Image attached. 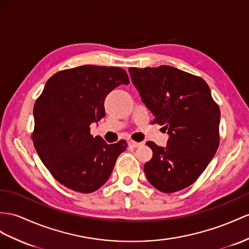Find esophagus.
<instances>
[{
	"label": "esophagus",
	"mask_w": 249,
	"mask_h": 249,
	"mask_svg": "<svg viewBox=\"0 0 249 249\" xmlns=\"http://www.w3.org/2000/svg\"><path fill=\"white\" fill-rule=\"evenodd\" d=\"M129 146H131L132 148H138V147H140V146H142V143H138L136 141H130Z\"/></svg>",
	"instance_id": "34e87169"
}]
</instances>
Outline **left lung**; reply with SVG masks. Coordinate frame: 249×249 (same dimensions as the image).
Instances as JSON below:
<instances>
[{
  "label": "left lung",
  "instance_id": "1",
  "mask_svg": "<svg viewBox=\"0 0 249 249\" xmlns=\"http://www.w3.org/2000/svg\"><path fill=\"white\" fill-rule=\"evenodd\" d=\"M130 78L154 123L168 133L166 147L152 142L144 173L152 186L165 194L191 185L219 147L220 108L203 79L175 67H130Z\"/></svg>",
  "mask_w": 249,
  "mask_h": 249
}]
</instances>
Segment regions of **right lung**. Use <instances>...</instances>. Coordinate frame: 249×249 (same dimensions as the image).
<instances>
[{
	"label": "right lung",
	"mask_w": 249,
	"mask_h": 249,
	"mask_svg": "<svg viewBox=\"0 0 249 249\" xmlns=\"http://www.w3.org/2000/svg\"><path fill=\"white\" fill-rule=\"evenodd\" d=\"M122 84H129L124 69L94 65L63 70L46 82L34 107L33 141L62 185L90 194L109 179L126 141L107 144L89 126L105 117V98Z\"/></svg>",
	"instance_id": "right-lung-1"
}]
</instances>
